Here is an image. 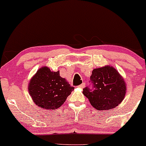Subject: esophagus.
<instances>
[{"label":"esophagus","instance_id":"esophagus-1","mask_svg":"<svg viewBox=\"0 0 146 146\" xmlns=\"http://www.w3.org/2000/svg\"><path fill=\"white\" fill-rule=\"evenodd\" d=\"M85 86H86L85 83H81V84H80V86H78V87L80 88H83L85 87Z\"/></svg>","mask_w":146,"mask_h":146}]
</instances>
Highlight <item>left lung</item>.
I'll return each mask as SVG.
<instances>
[{
	"label": "left lung",
	"instance_id": "left-lung-1",
	"mask_svg": "<svg viewBox=\"0 0 146 146\" xmlns=\"http://www.w3.org/2000/svg\"><path fill=\"white\" fill-rule=\"evenodd\" d=\"M90 80V86L84 88L83 93L97 110L113 109L123 100L126 86L114 68L105 66L94 69Z\"/></svg>",
	"mask_w": 146,
	"mask_h": 146
}]
</instances>
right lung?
I'll list each match as a JSON object with an SVG mask.
<instances>
[{
	"instance_id": "1",
	"label": "right lung",
	"mask_w": 146,
	"mask_h": 146,
	"mask_svg": "<svg viewBox=\"0 0 146 146\" xmlns=\"http://www.w3.org/2000/svg\"><path fill=\"white\" fill-rule=\"evenodd\" d=\"M73 89L60 77L59 71L52 72L48 67L39 69L28 86L34 103L42 108L50 110L60 107Z\"/></svg>"
}]
</instances>
